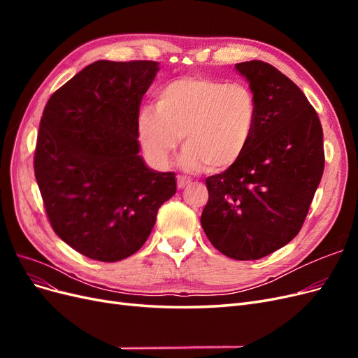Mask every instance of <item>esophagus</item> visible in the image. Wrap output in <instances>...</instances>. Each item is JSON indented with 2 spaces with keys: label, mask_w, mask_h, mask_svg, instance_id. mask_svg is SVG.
Listing matches in <instances>:
<instances>
[{
  "label": "esophagus",
  "mask_w": 358,
  "mask_h": 358,
  "mask_svg": "<svg viewBox=\"0 0 358 358\" xmlns=\"http://www.w3.org/2000/svg\"><path fill=\"white\" fill-rule=\"evenodd\" d=\"M191 183V180L188 178H183V176H178V188L183 189L185 187H188Z\"/></svg>",
  "instance_id": "obj_1"
}]
</instances>
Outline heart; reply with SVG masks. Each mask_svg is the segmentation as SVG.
<instances>
[{"mask_svg":"<svg viewBox=\"0 0 358 358\" xmlns=\"http://www.w3.org/2000/svg\"><path fill=\"white\" fill-rule=\"evenodd\" d=\"M155 108L138 113V142L155 167L166 169L182 138L185 150L179 164L187 171L233 167L251 143L258 113L246 85L208 78L169 82L159 90Z\"/></svg>","mask_w":358,"mask_h":358,"instance_id":"obj_1","label":"heart"}]
</instances>
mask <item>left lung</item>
Instances as JSON below:
<instances>
[{
	"label": "left lung",
	"mask_w": 358,
	"mask_h": 358,
	"mask_svg": "<svg viewBox=\"0 0 358 358\" xmlns=\"http://www.w3.org/2000/svg\"><path fill=\"white\" fill-rule=\"evenodd\" d=\"M257 99L243 157L206 179L201 227L224 255L258 259L300 231L324 171L322 127L299 86L263 61L236 64Z\"/></svg>",
	"instance_id": "left-lung-1"
}]
</instances>
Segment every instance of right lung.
<instances>
[{"mask_svg":"<svg viewBox=\"0 0 358 358\" xmlns=\"http://www.w3.org/2000/svg\"><path fill=\"white\" fill-rule=\"evenodd\" d=\"M158 71L155 61H96L43 112L34 171L46 213L61 241L88 258L137 252L176 194L175 173L152 170L138 154L140 103Z\"/></svg>","mask_w":358,"mask_h":358,"instance_id":"right-lung-1","label":"right lung"}]
</instances>
